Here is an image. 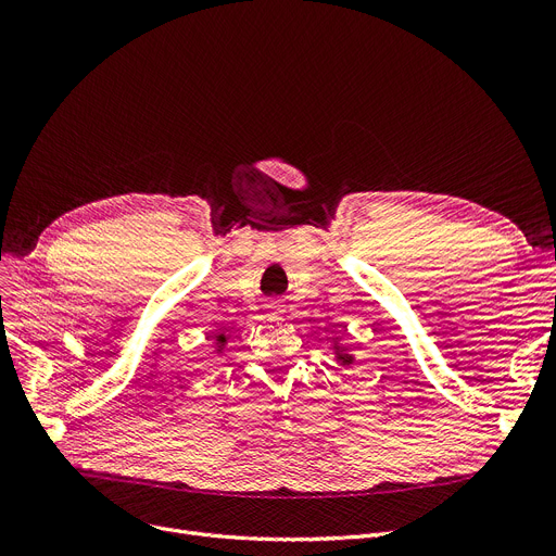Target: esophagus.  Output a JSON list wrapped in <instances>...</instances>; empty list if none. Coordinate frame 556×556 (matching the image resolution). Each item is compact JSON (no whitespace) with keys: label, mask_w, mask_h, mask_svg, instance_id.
Masks as SVG:
<instances>
[{"label":"esophagus","mask_w":556,"mask_h":556,"mask_svg":"<svg viewBox=\"0 0 556 556\" xmlns=\"http://www.w3.org/2000/svg\"><path fill=\"white\" fill-rule=\"evenodd\" d=\"M268 311H270L273 315H277V313H281V304H279V302H270V304H268Z\"/></svg>","instance_id":"esophagus-1"}]
</instances>
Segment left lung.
<instances>
[{"instance_id": "obj_1", "label": "left lung", "mask_w": 556, "mask_h": 556, "mask_svg": "<svg viewBox=\"0 0 556 556\" xmlns=\"http://www.w3.org/2000/svg\"><path fill=\"white\" fill-rule=\"evenodd\" d=\"M342 363H349V358H344V361H342Z\"/></svg>"}]
</instances>
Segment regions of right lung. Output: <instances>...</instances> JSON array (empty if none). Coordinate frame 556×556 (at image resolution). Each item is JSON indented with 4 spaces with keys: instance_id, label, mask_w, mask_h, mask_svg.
I'll use <instances>...</instances> for the list:
<instances>
[{
    "instance_id": "1",
    "label": "right lung",
    "mask_w": 556,
    "mask_h": 556,
    "mask_svg": "<svg viewBox=\"0 0 556 556\" xmlns=\"http://www.w3.org/2000/svg\"><path fill=\"white\" fill-rule=\"evenodd\" d=\"M216 340H218V342H223V340H225V336L220 333V336H216Z\"/></svg>"
}]
</instances>
